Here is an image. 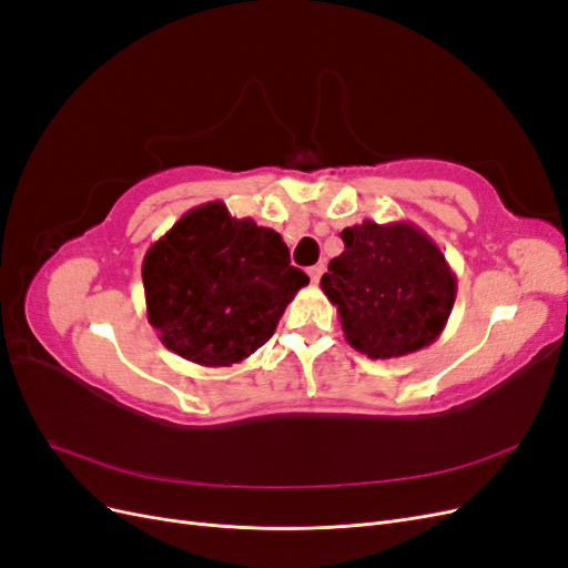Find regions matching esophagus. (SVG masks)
<instances>
[{
  "label": "esophagus",
  "instance_id": "34e87169",
  "mask_svg": "<svg viewBox=\"0 0 568 568\" xmlns=\"http://www.w3.org/2000/svg\"><path fill=\"white\" fill-rule=\"evenodd\" d=\"M322 272H324V263H317L313 267H307V277H311L313 284H317L320 277H322Z\"/></svg>",
  "mask_w": 568,
  "mask_h": 568
}]
</instances>
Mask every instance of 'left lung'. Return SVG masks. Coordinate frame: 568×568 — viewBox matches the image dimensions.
<instances>
[{"label":"left lung","mask_w":568,"mask_h":568,"mask_svg":"<svg viewBox=\"0 0 568 568\" xmlns=\"http://www.w3.org/2000/svg\"><path fill=\"white\" fill-rule=\"evenodd\" d=\"M341 239L346 248L320 286L336 305L351 346L372 359H390L434 343L457 296L455 272L434 239L405 220H365Z\"/></svg>","instance_id":"8db88e82"}]
</instances>
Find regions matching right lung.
Masks as SVG:
<instances>
[{
    "label": "right lung",
    "mask_w": 568,
    "mask_h": 568,
    "mask_svg": "<svg viewBox=\"0 0 568 568\" xmlns=\"http://www.w3.org/2000/svg\"><path fill=\"white\" fill-rule=\"evenodd\" d=\"M146 317L168 351L203 367H232L274 334L311 282L282 236L222 201L184 213L144 255Z\"/></svg>",
    "instance_id": "right-lung-1"
}]
</instances>
